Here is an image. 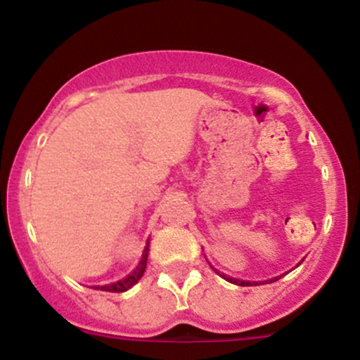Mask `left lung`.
<instances>
[{
    "mask_svg": "<svg viewBox=\"0 0 360 360\" xmlns=\"http://www.w3.org/2000/svg\"><path fill=\"white\" fill-rule=\"evenodd\" d=\"M212 269H214V267H212ZM215 272H217V274H221V272H219L217 269H214ZM222 276V278H224V279H228V281L229 283H234V285H240V286H257V285H260V283H252V281H241V279H233V278H229V276H224V274H221ZM276 279V281H278V279L279 278H274ZM274 279H269V283H272V281H274Z\"/></svg>",
    "mask_w": 360,
    "mask_h": 360,
    "instance_id": "left-lung-1",
    "label": "left lung"
}]
</instances>
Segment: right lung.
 Listing matches in <instances>:
<instances>
[{
  "label": "right lung",
  "mask_w": 360,
  "mask_h": 360,
  "mask_svg": "<svg viewBox=\"0 0 360 360\" xmlns=\"http://www.w3.org/2000/svg\"><path fill=\"white\" fill-rule=\"evenodd\" d=\"M148 247H150V245L146 243L145 252H143V257H141V260H139L138 267H136V269L132 271L131 274L127 276V278L120 279V281L112 283V285H107V286H94V290L112 291V293H122V291H127L129 288H132V286H134L136 283L141 279L143 272H145V269H146V260H148Z\"/></svg>",
  "instance_id": "obj_1"
}]
</instances>
